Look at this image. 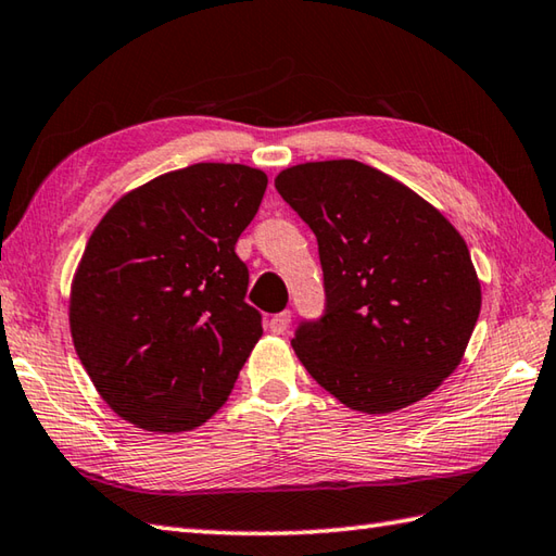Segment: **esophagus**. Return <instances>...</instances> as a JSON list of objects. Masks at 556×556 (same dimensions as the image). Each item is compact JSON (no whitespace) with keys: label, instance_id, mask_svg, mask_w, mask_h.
<instances>
[{"label":"esophagus","instance_id":"1","mask_svg":"<svg viewBox=\"0 0 556 556\" xmlns=\"http://www.w3.org/2000/svg\"><path fill=\"white\" fill-rule=\"evenodd\" d=\"M289 325H291V313L289 311L277 313V315H271V318H269V330L275 334H285L289 330Z\"/></svg>","mask_w":556,"mask_h":556}]
</instances>
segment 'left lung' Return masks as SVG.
Listing matches in <instances>:
<instances>
[{"mask_svg":"<svg viewBox=\"0 0 556 556\" xmlns=\"http://www.w3.org/2000/svg\"><path fill=\"white\" fill-rule=\"evenodd\" d=\"M315 238L325 315L293 352L356 412L388 415L433 393L463 362L482 287L470 250L405 182L354 159L296 163L275 178Z\"/></svg>","mask_w":556,"mask_h":556,"instance_id":"obj_1","label":"left lung"}]
</instances>
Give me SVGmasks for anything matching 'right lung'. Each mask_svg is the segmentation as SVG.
Instances as JSON below:
<instances>
[{
    "instance_id": "right-lung-1",
    "label": "right lung",
    "mask_w": 556,
    "mask_h": 556,
    "mask_svg": "<svg viewBox=\"0 0 556 556\" xmlns=\"http://www.w3.org/2000/svg\"><path fill=\"white\" fill-rule=\"evenodd\" d=\"M265 188L260 168L192 163L125 192L93 228L72 279L70 330L117 417L180 433L231 395L263 337L236 241Z\"/></svg>"
}]
</instances>
